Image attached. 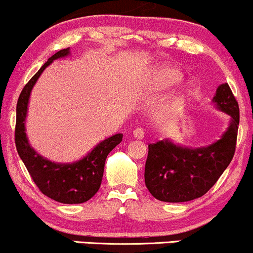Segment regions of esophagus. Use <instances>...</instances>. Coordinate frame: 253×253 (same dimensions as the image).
<instances>
[{
	"mask_svg": "<svg viewBox=\"0 0 253 253\" xmlns=\"http://www.w3.org/2000/svg\"><path fill=\"white\" fill-rule=\"evenodd\" d=\"M144 135H145L144 129L140 128V127H138V128L133 130V136H134L135 139H139V140H140V139L144 138Z\"/></svg>",
	"mask_w": 253,
	"mask_h": 253,
	"instance_id": "1",
	"label": "esophagus"
}]
</instances>
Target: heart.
<instances>
[{"instance_id":"1","label":"heart","mask_w":253,"mask_h":253,"mask_svg":"<svg viewBox=\"0 0 253 253\" xmlns=\"http://www.w3.org/2000/svg\"><path fill=\"white\" fill-rule=\"evenodd\" d=\"M183 74L178 69L172 68V66H158V68L153 69L147 76V86L151 90H167L181 82ZM193 86V82L185 83V85L176 95H173L169 101H167L161 107L162 114L175 115L179 110L183 109Z\"/></svg>"}]
</instances>
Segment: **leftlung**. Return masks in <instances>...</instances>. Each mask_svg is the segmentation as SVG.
Returning <instances> with one entry per match:
<instances>
[{
	"label": "left lung",
	"mask_w": 253,
	"mask_h": 253,
	"mask_svg": "<svg viewBox=\"0 0 253 253\" xmlns=\"http://www.w3.org/2000/svg\"><path fill=\"white\" fill-rule=\"evenodd\" d=\"M213 103L229 115L221 138L208 146H181L169 139L149 145L145 184L159 201L187 202L205 195L215 184L234 156L239 106L227 83L217 86Z\"/></svg>",
	"instance_id": "left-lung-1"
}]
</instances>
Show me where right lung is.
Wrapping results in <instances>:
<instances>
[{"mask_svg": "<svg viewBox=\"0 0 253 253\" xmlns=\"http://www.w3.org/2000/svg\"><path fill=\"white\" fill-rule=\"evenodd\" d=\"M70 54V47L58 51L40 70L31 78L22 89L16 104L15 145L20 158L40 191L50 199L60 203H83L91 199L100 189L102 182L104 162L108 153L123 140V134L109 136L97 144L86 156L72 163H54L40 156L28 141L26 134L28 101L31 91L42 71L53 60L65 58Z\"/></svg>", "mask_w": 253, "mask_h": 253, "instance_id": "1", "label": "right lung"}]
</instances>
